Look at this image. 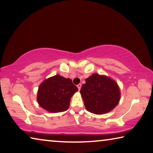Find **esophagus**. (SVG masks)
<instances>
[{
	"label": "esophagus",
	"instance_id": "34e87169",
	"mask_svg": "<svg viewBox=\"0 0 153 153\" xmlns=\"http://www.w3.org/2000/svg\"><path fill=\"white\" fill-rule=\"evenodd\" d=\"M77 87H78V89H79V90H80L81 89V84H79L78 85H77Z\"/></svg>",
	"mask_w": 153,
	"mask_h": 153
}]
</instances>
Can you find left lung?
I'll return each instance as SVG.
<instances>
[{
	"mask_svg": "<svg viewBox=\"0 0 153 153\" xmlns=\"http://www.w3.org/2000/svg\"><path fill=\"white\" fill-rule=\"evenodd\" d=\"M80 93L87 111L96 114L112 111L121 98L117 82L106 75L96 73L85 79Z\"/></svg>",
	"mask_w": 153,
	"mask_h": 153,
	"instance_id": "8db88e82",
	"label": "left lung"
}]
</instances>
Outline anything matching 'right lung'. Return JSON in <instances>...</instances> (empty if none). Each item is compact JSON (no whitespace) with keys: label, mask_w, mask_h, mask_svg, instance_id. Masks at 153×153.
Masks as SVG:
<instances>
[{"label":"right lung","mask_w":153,"mask_h":153,"mask_svg":"<svg viewBox=\"0 0 153 153\" xmlns=\"http://www.w3.org/2000/svg\"><path fill=\"white\" fill-rule=\"evenodd\" d=\"M78 91L71 79L56 74L42 81L39 87L37 102L50 112H64L68 109L72 96Z\"/></svg>","instance_id":"right-lung-1"}]
</instances>
